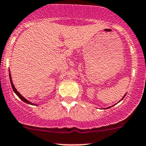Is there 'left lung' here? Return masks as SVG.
<instances>
[{
  "mask_svg": "<svg viewBox=\"0 0 146 146\" xmlns=\"http://www.w3.org/2000/svg\"><path fill=\"white\" fill-rule=\"evenodd\" d=\"M126 94H125V95H124V96H123V98H122V99H121V100H120V101H121V100H123V98H124V97H125V96H126ZM120 101H119V102H120ZM110 107H107V108H110Z\"/></svg>",
  "mask_w": 146,
  "mask_h": 146,
  "instance_id": "left-lung-1",
  "label": "left lung"
}]
</instances>
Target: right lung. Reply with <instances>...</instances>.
<instances>
[{
    "mask_svg": "<svg viewBox=\"0 0 146 146\" xmlns=\"http://www.w3.org/2000/svg\"><path fill=\"white\" fill-rule=\"evenodd\" d=\"M9 72H10V71H9ZM9 76H10V83H11V86H12V88H13V91H14V92H15V93L16 95H17V96H18V98H20V99H21L22 100H23V102H24L27 103V104H32V105H37V104H33V103H32V102H31L28 101L27 99H25V98L24 97H23V95H22L21 94H20V92H19L18 91H17V90H16V88H15L14 85H13V81H12V78H11V76H10V73H9Z\"/></svg>",
    "mask_w": 146,
    "mask_h": 146,
    "instance_id": "add662e5",
    "label": "right lung"
}]
</instances>
